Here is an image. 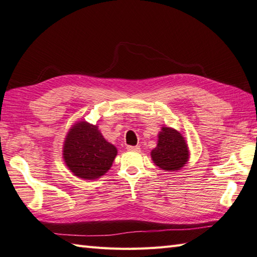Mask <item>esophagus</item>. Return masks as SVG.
<instances>
[{
	"label": "esophagus",
	"mask_w": 257,
	"mask_h": 257,
	"mask_svg": "<svg viewBox=\"0 0 257 257\" xmlns=\"http://www.w3.org/2000/svg\"><path fill=\"white\" fill-rule=\"evenodd\" d=\"M127 150L130 151V152H139V151H140L141 149H140V147H138V146H137V147L128 146V147H127Z\"/></svg>",
	"instance_id": "esophagus-1"
}]
</instances>
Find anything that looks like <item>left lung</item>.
<instances>
[{"instance_id":"left-lung-1","label":"left lung","mask_w":257,"mask_h":257,"mask_svg":"<svg viewBox=\"0 0 257 257\" xmlns=\"http://www.w3.org/2000/svg\"><path fill=\"white\" fill-rule=\"evenodd\" d=\"M157 138V146L151 151V157L155 165L166 172L180 170L190 157L185 137L174 128L162 127Z\"/></svg>"}]
</instances>
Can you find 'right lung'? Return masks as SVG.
I'll use <instances>...</instances> for the list:
<instances>
[{"label":"right lung","mask_w":257,"mask_h":257,"mask_svg":"<svg viewBox=\"0 0 257 257\" xmlns=\"http://www.w3.org/2000/svg\"><path fill=\"white\" fill-rule=\"evenodd\" d=\"M116 155V147L105 139L96 124L77 121L65 138L64 162L72 175L83 180H95L105 175Z\"/></svg>","instance_id":"obj_1"}]
</instances>
